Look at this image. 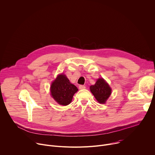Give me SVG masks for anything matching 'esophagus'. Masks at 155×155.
I'll use <instances>...</instances> for the list:
<instances>
[{"instance_id":"1","label":"esophagus","mask_w":155,"mask_h":155,"mask_svg":"<svg viewBox=\"0 0 155 155\" xmlns=\"http://www.w3.org/2000/svg\"><path fill=\"white\" fill-rule=\"evenodd\" d=\"M86 87L84 86V85H80L79 86V87H78V88L80 90H83V89H84Z\"/></svg>"}]
</instances>
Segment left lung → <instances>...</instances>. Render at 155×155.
<instances>
[{
  "instance_id": "1",
  "label": "left lung",
  "mask_w": 155,
  "mask_h": 155,
  "mask_svg": "<svg viewBox=\"0 0 155 155\" xmlns=\"http://www.w3.org/2000/svg\"><path fill=\"white\" fill-rule=\"evenodd\" d=\"M90 91L100 104H105L112 93L111 87L102 78H98L95 84L90 86Z\"/></svg>"
}]
</instances>
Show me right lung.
I'll list each match as a JSON object with an SVG mask.
<instances>
[{"label":"right lung","mask_w":155,"mask_h":155,"mask_svg":"<svg viewBox=\"0 0 155 155\" xmlns=\"http://www.w3.org/2000/svg\"><path fill=\"white\" fill-rule=\"evenodd\" d=\"M78 88L72 84L65 75H58L52 82L50 92L52 97L61 105H68L72 100L74 94L77 92Z\"/></svg>","instance_id":"1"}]
</instances>
